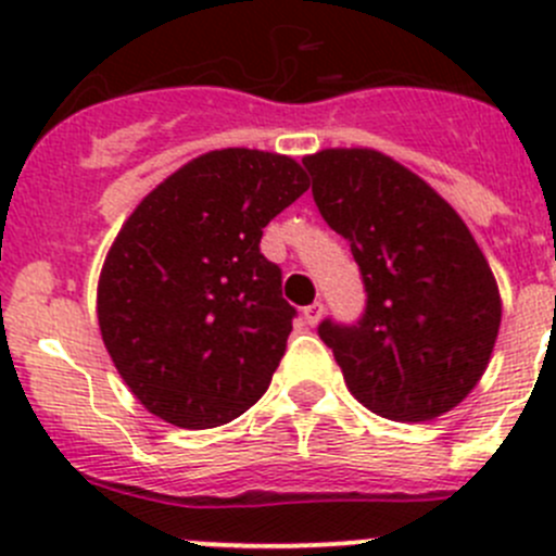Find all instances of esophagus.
I'll list each match as a JSON object with an SVG mask.
<instances>
[{
    "label": "esophagus",
    "instance_id": "34e87169",
    "mask_svg": "<svg viewBox=\"0 0 556 556\" xmlns=\"http://www.w3.org/2000/svg\"><path fill=\"white\" fill-rule=\"evenodd\" d=\"M323 314H325V306L319 304V301H314L312 306H306V309H304V319H306V325H312V328H314V325H317L319 319H323Z\"/></svg>",
    "mask_w": 556,
    "mask_h": 556
}]
</instances>
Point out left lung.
<instances>
[{"mask_svg":"<svg viewBox=\"0 0 556 556\" xmlns=\"http://www.w3.org/2000/svg\"><path fill=\"white\" fill-rule=\"evenodd\" d=\"M319 215L350 242L366 285L355 325L325 319L352 395L395 422L452 412L486 371L501 293L463 217L406 166L368 148L306 155Z\"/></svg>","mask_w":556,"mask_h":556,"instance_id":"left-lung-1","label":"left lung"}]
</instances>
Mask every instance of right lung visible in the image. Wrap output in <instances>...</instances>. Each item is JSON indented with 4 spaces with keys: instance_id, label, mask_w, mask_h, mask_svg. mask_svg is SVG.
<instances>
[{
    "instance_id": "right-lung-1",
    "label": "right lung",
    "mask_w": 556,
    "mask_h": 556,
    "mask_svg": "<svg viewBox=\"0 0 556 556\" xmlns=\"http://www.w3.org/2000/svg\"><path fill=\"white\" fill-rule=\"evenodd\" d=\"M309 188L290 155L212 150L155 185L123 223L99 274L102 341L137 401L206 430L271 384L295 309L263 228Z\"/></svg>"
}]
</instances>
